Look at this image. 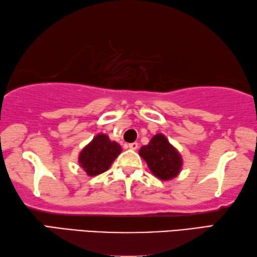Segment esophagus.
<instances>
[{
	"label": "esophagus",
	"mask_w": 257,
	"mask_h": 257,
	"mask_svg": "<svg viewBox=\"0 0 257 257\" xmlns=\"http://www.w3.org/2000/svg\"><path fill=\"white\" fill-rule=\"evenodd\" d=\"M128 147H129V149L136 150V149L138 148V143H132V144H129V145H128Z\"/></svg>",
	"instance_id": "34e87169"
}]
</instances>
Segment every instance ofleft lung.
<instances>
[{"mask_svg":"<svg viewBox=\"0 0 257 257\" xmlns=\"http://www.w3.org/2000/svg\"><path fill=\"white\" fill-rule=\"evenodd\" d=\"M139 155L147 163L150 172L162 180L175 178L183 167L182 156L162 134L155 135L148 145L143 146Z\"/></svg>","mask_w":257,"mask_h":257,"instance_id":"obj_1","label":"left lung"}]
</instances>
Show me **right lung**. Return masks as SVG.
I'll return each instance as SVG.
<instances>
[{"label":"right lung","instance_id":"add662e5","mask_svg":"<svg viewBox=\"0 0 257 257\" xmlns=\"http://www.w3.org/2000/svg\"><path fill=\"white\" fill-rule=\"evenodd\" d=\"M120 153L121 147L118 143L111 142L107 135L99 134L80 153V167L88 176H97L107 172Z\"/></svg>","mask_w":257,"mask_h":257}]
</instances>
